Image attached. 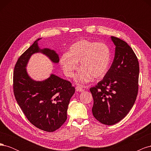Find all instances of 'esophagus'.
I'll list each match as a JSON object with an SVG mask.
<instances>
[{
  "label": "esophagus",
  "instance_id": "34e87169",
  "mask_svg": "<svg viewBox=\"0 0 151 151\" xmlns=\"http://www.w3.org/2000/svg\"><path fill=\"white\" fill-rule=\"evenodd\" d=\"M76 90L77 91H79V92H83V91H84V89L83 88H82V87H81V86H77L76 88Z\"/></svg>",
  "mask_w": 151,
  "mask_h": 151
}]
</instances>
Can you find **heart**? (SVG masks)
<instances>
[{
	"label": "heart",
	"instance_id": "b5f03b06",
	"mask_svg": "<svg viewBox=\"0 0 151 151\" xmlns=\"http://www.w3.org/2000/svg\"><path fill=\"white\" fill-rule=\"evenodd\" d=\"M111 60V50L107 45L87 40H81L73 43L67 53L60 59V63L65 74L74 76L79 62L81 69L76 79L83 84L91 79H99L108 72Z\"/></svg>",
	"mask_w": 151,
	"mask_h": 151
}]
</instances>
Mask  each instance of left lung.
Instances as JSON below:
<instances>
[{
  "label": "left lung",
  "instance_id": "8db88e82",
  "mask_svg": "<svg viewBox=\"0 0 151 151\" xmlns=\"http://www.w3.org/2000/svg\"><path fill=\"white\" fill-rule=\"evenodd\" d=\"M116 46L112 65L101 80L90 88L94 117L103 124L121 121L134 106L139 89V64L132 48L124 41L111 36Z\"/></svg>",
  "mask_w": 151,
  "mask_h": 151
}]
</instances>
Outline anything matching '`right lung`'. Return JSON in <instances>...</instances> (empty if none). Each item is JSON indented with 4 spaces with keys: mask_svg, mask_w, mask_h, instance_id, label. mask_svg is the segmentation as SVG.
Returning <instances> with one entry per match:
<instances>
[{
    "mask_svg": "<svg viewBox=\"0 0 151 151\" xmlns=\"http://www.w3.org/2000/svg\"><path fill=\"white\" fill-rule=\"evenodd\" d=\"M36 40L18 58L13 74V91L17 104L32 124L44 131L59 129L67 120L68 105L75 88L69 81L54 74L43 81L32 79L26 67L33 53L41 52L53 63L59 62L58 54L49 48L40 49Z\"/></svg>",
    "mask_w": 151,
    "mask_h": 151,
    "instance_id": "1",
    "label": "right lung"
}]
</instances>
